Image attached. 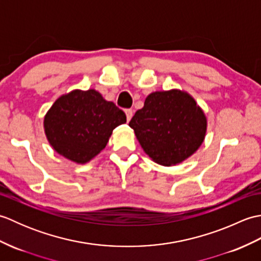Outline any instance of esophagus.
Instances as JSON below:
<instances>
[{
    "label": "esophagus",
    "instance_id": "34e87169",
    "mask_svg": "<svg viewBox=\"0 0 261 261\" xmlns=\"http://www.w3.org/2000/svg\"><path fill=\"white\" fill-rule=\"evenodd\" d=\"M124 112H125V115H126V120L130 121L131 118H132V115H134V112H132V110L131 109H126Z\"/></svg>",
    "mask_w": 261,
    "mask_h": 261
}]
</instances>
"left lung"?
I'll return each mask as SVG.
<instances>
[{
  "label": "left lung",
  "mask_w": 261,
  "mask_h": 261,
  "mask_svg": "<svg viewBox=\"0 0 261 261\" xmlns=\"http://www.w3.org/2000/svg\"><path fill=\"white\" fill-rule=\"evenodd\" d=\"M129 125L153 162L181 163L195 152L206 134V118L190 94L178 90L153 92Z\"/></svg>",
  "instance_id": "8db88e82"
}]
</instances>
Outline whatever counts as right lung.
<instances>
[{
  "label": "right lung",
  "mask_w": 261,
  "mask_h": 261,
  "mask_svg": "<svg viewBox=\"0 0 261 261\" xmlns=\"http://www.w3.org/2000/svg\"><path fill=\"white\" fill-rule=\"evenodd\" d=\"M125 122L123 111L95 90H75L53 104L43 126L55 150L71 162L85 164L103 150L113 129Z\"/></svg>",
  "instance_id": "obj_1"
}]
</instances>
